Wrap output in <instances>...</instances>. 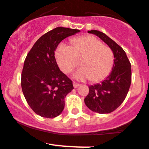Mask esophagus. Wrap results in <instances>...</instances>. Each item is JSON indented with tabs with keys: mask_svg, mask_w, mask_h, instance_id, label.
Segmentation results:
<instances>
[{
	"mask_svg": "<svg viewBox=\"0 0 149 149\" xmlns=\"http://www.w3.org/2000/svg\"><path fill=\"white\" fill-rule=\"evenodd\" d=\"M73 87L75 88H78L79 86V84H78V83H76V82H73Z\"/></svg>",
	"mask_w": 149,
	"mask_h": 149,
	"instance_id": "1",
	"label": "esophagus"
}]
</instances>
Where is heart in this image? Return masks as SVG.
Wrapping results in <instances>:
<instances>
[{
  "instance_id": "obj_1",
  "label": "heart",
  "mask_w": 149,
  "mask_h": 149,
  "mask_svg": "<svg viewBox=\"0 0 149 149\" xmlns=\"http://www.w3.org/2000/svg\"><path fill=\"white\" fill-rule=\"evenodd\" d=\"M57 63L64 73H69L79 64L82 67L73 74L79 80L90 79L99 82L105 79L112 69L114 54L110 47L103 45L99 39L86 35L71 40V46L61 43L55 51Z\"/></svg>"
}]
</instances>
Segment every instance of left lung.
<instances>
[{"mask_svg":"<svg viewBox=\"0 0 149 149\" xmlns=\"http://www.w3.org/2000/svg\"><path fill=\"white\" fill-rule=\"evenodd\" d=\"M108 45L114 54L112 72L100 83L89 86L85 103L91 111L100 114L110 113L125 100L131 84V64L122 48L104 33L88 31Z\"/></svg>","mask_w":149,"mask_h":149,"instance_id":"1","label":"left lung"}]
</instances>
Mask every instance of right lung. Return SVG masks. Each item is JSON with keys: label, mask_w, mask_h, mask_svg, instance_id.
<instances>
[{"label": "right lung", "mask_w": 149, "mask_h": 149, "mask_svg": "<svg viewBox=\"0 0 149 149\" xmlns=\"http://www.w3.org/2000/svg\"><path fill=\"white\" fill-rule=\"evenodd\" d=\"M79 30L58 27L38 39L24 60L21 85L27 103L44 118L58 116L64 98L73 89V82L59 69L55 57L58 44Z\"/></svg>", "instance_id": "obj_1"}]
</instances>
